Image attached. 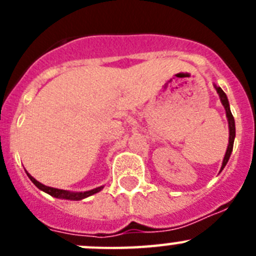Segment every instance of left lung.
I'll list each match as a JSON object with an SVG mask.
<instances>
[{
  "label": "left lung",
  "mask_w": 256,
  "mask_h": 256,
  "mask_svg": "<svg viewBox=\"0 0 256 256\" xmlns=\"http://www.w3.org/2000/svg\"><path fill=\"white\" fill-rule=\"evenodd\" d=\"M216 92L219 94L222 104H223V106H224V108H226V114H227V118H228V126H230V141H228V148H227V151H226L224 159H223V164H222V169H223L226 166V164L228 162L230 152H232V150H234V136H236V128H234V115H232V112H230L227 94L223 92V90H222L220 87H216Z\"/></svg>",
  "instance_id": "8db88e82"
}]
</instances>
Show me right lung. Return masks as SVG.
<instances>
[{
    "instance_id": "right-lung-1",
    "label": "right lung",
    "mask_w": 256,
    "mask_h": 256,
    "mask_svg": "<svg viewBox=\"0 0 256 256\" xmlns=\"http://www.w3.org/2000/svg\"><path fill=\"white\" fill-rule=\"evenodd\" d=\"M28 177H29V180H30L32 182L34 183L36 186L38 187V188L42 190V191H44V192H47L48 195L54 196V198H66V200H82V198H88V196L94 195V194H97V192L101 191V188H102V187H97V188L91 190V191L76 192H76H69V191H65V190H58V188H54V187L44 186V184H42V183H40L37 180H34V178L32 177L30 174H28Z\"/></svg>"
}]
</instances>
